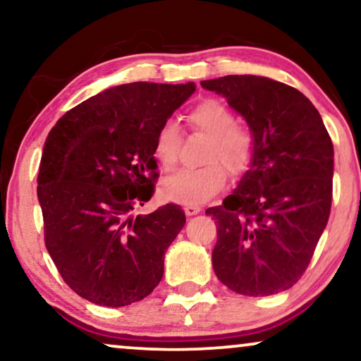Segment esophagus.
Here are the masks:
<instances>
[{"mask_svg": "<svg viewBox=\"0 0 361 361\" xmlns=\"http://www.w3.org/2000/svg\"><path fill=\"white\" fill-rule=\"evenodd\" d=\"M184 212H185V215H189V216L197 215L200 212V207H197V205H185L184 207Z\"/></svg>", "mask_w": 361, "mask_h": 361, "instance_id": "obj_1", "label": "esophagus"}]
</instances>
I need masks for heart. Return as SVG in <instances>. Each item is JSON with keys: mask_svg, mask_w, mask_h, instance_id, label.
Masks as SVG:
<instances>
[{"mask_svg": "<svg viewBox=\"0 0 361 361\" xmlns=\"http://www.w3.org/2000/svg\"><path fill=\"white\" fill-rule=\"evenodd\" d=\"M192 130L209 136L205 166L176 172L162 182V195L182 205H200L225 187L226 171L241 176L255 156V135L250 128L236 125L235 115L219 100H205L187 113ZM180 133L176 123L167 121L154 140V156L164 171H172L179 161ZM227 169L225 170L223 166Z\"/></svg>", "mask_w": 361, "mask_h": 361, "instance_id": "heart-1", "label": "heart"}]
</instances>
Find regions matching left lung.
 Returning a JSON list of instances; mask_svg holds the SVG:
<instances>
[{
  "mask_svg": "<svg viewBox=\"0 0 361 361\" xmlns=\"http://www.w3.org/2000/svg\"><path fill=\"white\" fill-rule=\"evenodd\" d=\"M202 87L224 95L250 125L255 156L233 194L205 214L216 224V278L243 295L293 288L329 221L334 145L319 111L294 87L226 75Z\"/></svg>",
  "mask_w": 361,
  "mask_h": 361,
  "instance_id": "obj_1",
  "label": "left lung"
}]
</instances>
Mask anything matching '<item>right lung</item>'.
<instances>
[{"label":"right lung","mask_w":361,"mask_h":361,"mask_svg":"<svg viewBox=\"0 0 361 361\" xmlns=\"http://www.w3.org/2000/svg\"><path fill=\"white\" fill-rule=\"evenodd\" d=\"M194 83L135 82L68 110L49 133L37 176L44 241L80 298L106 307L145 299L185 224L179 205L133 215L154 194V140Z\"/></svg>","instance_id":"right-lung-1"}]
</instances>
